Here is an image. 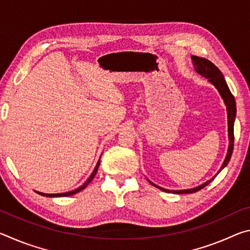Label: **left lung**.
Listing matches in <instances>:
<instances>
[{"instance_id": "8db88e82", "label": "left lung", "mask_w": 250, "mask_h": 250, "mask_svg": "<svg viewBox=\"0 0 250 250\" xmlns=\"http://www.w3.org/2000/svg\"><path fill=\"white\" fill-rule=\"evenodd\" d=\"M191 58L193 61V65H194V68H195L196 73L203 76V77L207 78L211 84H214L215 88L218 90L219 95H221V97L223 98L224 103H225V104H226L227 118H228V139H229V146H228L226 158H225V160H224V163L222 164V167L218 171V173H219L224 167L227 166L228 162H229V160L231 158L232 150H234V122H235V118H236L235 98L230 92L229 88H228V86H227V83H226L225 78H224L222 71L219 70L217 67L213 64V62L207 61L206 58H202L198 56H192ZM214 177L211 180L205 182V183H203L202 185L196 186V188H188V189H180V191H170V189L162 188H160V186L155 185L154 183H152L151 181H149V180L147 181H149L152 185L155 186V188L162 189V191H164V192L174 193V194H188V193H195L197 191H200V189H202L203 188H205L207 184H209L210 182L214 180Z\"/></svg>"}]
</instances>
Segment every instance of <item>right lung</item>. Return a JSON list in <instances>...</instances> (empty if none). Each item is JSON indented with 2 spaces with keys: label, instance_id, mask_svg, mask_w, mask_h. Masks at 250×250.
<instances>
[{
  "label": "right lung",
  "instance_id": "obj_1",
  "mask_svg": "<svg viewBox=\"0 0 250 250\" xmlns=\"http://www.w3.org/2000/svg\"><path fill=\"white\" fill-rule=\"evenodd\" d=\"M99 164H100V159H99V161H98V163L96 164V167H95V170H94V172L91 173V175L88 177V180L84 182V183L82 185V186H79L78 188H76V189H74V191H70V192H66V193H61V194H45V193H42V192H36V193H39L40 195H43V196H47V197H61V196H70V195H74V194H76V193H78V192H80V191H83V188H87V185L90 183V182L92 181V179H94L95 177V175H96V173H97V171H98V167H99Z\"/></svg>",
  "mask_w": 250,
  "mask_h": 250
}]
</instances>
